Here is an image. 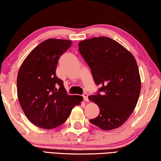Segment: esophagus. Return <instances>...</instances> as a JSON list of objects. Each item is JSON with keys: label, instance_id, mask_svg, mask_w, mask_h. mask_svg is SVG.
Masks as SVG:
<instances>
[{"label": "esophagus", "instance_id": "1", "mask_svg": "<svg viewBox=\"0 0 161 161\" xmlns=\"http://www.w3.org/2000/svg\"><path fill=\"white\" fill-rule=\"evenodd\" d=\"M83 100L85 101H88V93H83Z\"/></svg>", "mask_w": 161, "mask_h": 161}]
</instances>
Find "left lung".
<instances>
[{
  "mask_svg": "<svg viewBox=\"0 0 161 161\" xmlns=\"http://www.w3.org/2000/svg\"><path fill=\"white\" fill-rule=\"evenodd\" d=\"M78 47L95 83L101 86L88 97L100 108L98 117L89 121L103 130L120 127L132 114L140 93L134 56L114 39L103 36L82 41Z\"/></svg>",
  "mask_w": 161,
  "mask_h": 161,
  "instance_id": "8db88e82",
  "label": "left lung"
}]
</instances>
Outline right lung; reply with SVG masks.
<instances>
[{"instance_id": "right-lung-1", "label": "right lung", "mask_w": 161, "mask_h": 161, "mask_svg": "<svg viewBox=\"0 0 161 161\" xmlns=\"http://www.w3.org/2000/svg\"><path fill=\"white\" fill-rule=\"evenodd\" d=\"M71 43L65 39H47L29 53L19 70V103L29 120L43 129L63 125L83 100L81 96H69L56 75L59 58Z\"/></svg>"}]
</instances>
